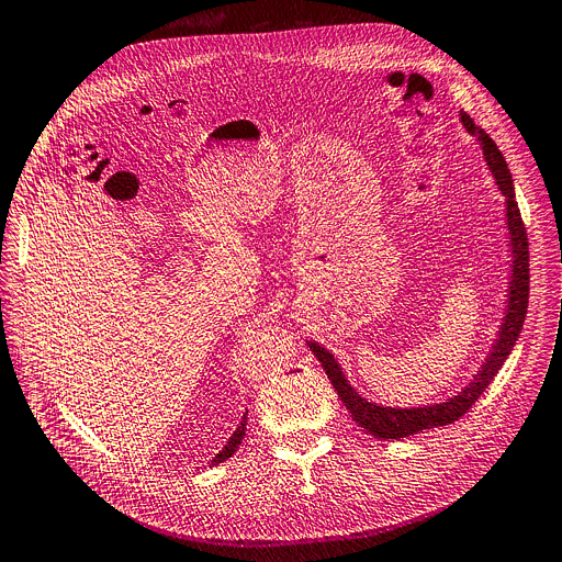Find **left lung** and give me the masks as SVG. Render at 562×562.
<instances>
[{"mask_svg":"<svg viewBox=\"0 0 562 562\" xmlns=\"http://www.w3.org/2000/svg\"><path fill=\"white\" fill-rule=\"evenodd\" d=\"M461 122L468 128V133L479 139L483 158H485V162H488L491 173L495 176L499 192L506 196V223H508L510 248H513V273H510V282H508L510 286H508V301H506V316H504L499 336L495 339V346H493L488 359L483 361L481 370L476 372L470 386H465L452 400L431 404V406L393 408V406H380L375 402H368L348 384L344 370L339 363H336L334 355L329 350H325L323 346L310 341L307 344L310 350L321 361L336 395L341 397V402L352 414V420L375 438L400 440L411 434H418L423 429L452 425L463 414H468L472 404L479 400V395L488 389V384L495 380V375L504 366V361L508 359V355L517 341L521 325H525V316H527V307H529V239H527L525 221H521V214H519V207L515 201L513 176L508 171V165L497 148V144L493 142V137L488 133H483L472 122V117L465 115V112H461Z\"/></svg>","mask_w":562,"mask_h":562,"instance_id":"1","label":"left lung"}]
</instances>
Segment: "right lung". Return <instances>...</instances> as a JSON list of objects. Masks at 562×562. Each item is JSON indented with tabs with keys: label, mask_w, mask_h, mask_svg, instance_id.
<instances>
[{
	"label": "right lung",
	"mask_w": 562,
	"mask_h": 562,
	"mask_svg": "<svg viewBox=\"0 0 562 562\" xmlns=\"http://www.w3.org/2000/svg\"><path fill=\"white\" fill-rule=\"evenodd\" d=\"M248 416V414H246ZM246 416L241 418V423H239V427L235 429V434L231 436V440L226 442V447H223V450L212 459V465H218V463H223L226 459H231L235 452H237V447L241 445V440H244V436H246Z\"/></svg>",
	"instance_id": "add662e5"
}]
</instances>
